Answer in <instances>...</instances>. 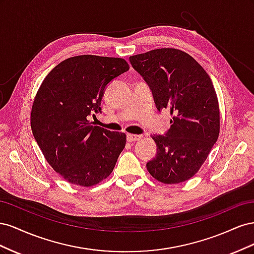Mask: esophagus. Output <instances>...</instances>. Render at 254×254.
Returning a JSON list of instances; mask_svg holds the SVG:
<instances>
[{"instance_id": "obj_1", "label": "esophagus", "mask_w": 254, "mask_h": 254, "mask_svg": "<svg viewBox=\"0 0 254 254\" xmlns=\"http://www.w3.org/2000/svg\"><path fill=\"white\" fill-rule=\"evenodd\" d=\"M141 139V135L139 134H127V141L128 142H135V141H139Z\"/></svg>"}]
</instances>
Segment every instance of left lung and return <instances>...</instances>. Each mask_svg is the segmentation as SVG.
Instances as JSON below:
<instances>
[{
  "mask_svg": "<svg viewBox=\"0 0 254 254\" xmlns=\"http://www.w3.org/2000/svg\"><path fill=\"white\" fill-rule=\"evenodd\" d=\"M129 61L151 91L160 111L173 120L164 134H152L157 155L146 164L158 181L174 184L191 178L219 134V106L210 76L197 61L177 49H158Z\"/></svg>",
  "mask_w": 254,
  "mask_h": 254,
  "instance_id": "8db88e82",
  "label": "left lung"
}]
</instances>
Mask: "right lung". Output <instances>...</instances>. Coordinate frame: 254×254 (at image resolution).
<instances>
[{
    "label": "right lung",
    "mask_w": 254,
    "mask_h": 254,
    "mask_svg": "<svg viewBox=\"0 0 254 254\" xmlns=\"http://www.w3.org/2000/svg\"><path fill=\"white\" fill-rule=\"evenodd\" d=\"M128 70L122 58L75 56L54 67L38 90L30 114L34 137L70 183L88 188L112 173L126 134L92 126L88 117L102 113L108 83Z\"/></svg>",
    "instance_id": "add662e5"
}]
</instances>
